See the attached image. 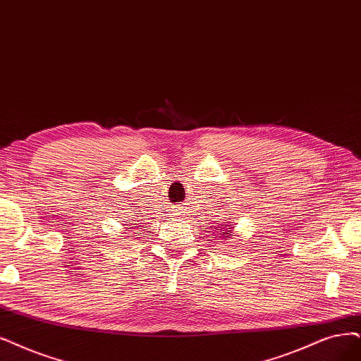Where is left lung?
I'll list each match as a JSON object with an SVG mask.
<instances>
[{
  "mask_svg": "<svg viewBox=\"0 0 361 361\" xmlns=\"http://www.w3.org/2000/svg\"><path fill=\"white\" fill-rule=\"evenodd\" d=\"M228 226H229V224H228ZM228 226H226V224H223V231H224V232H221V235H224V236H228V232H229V231H228V229H229V228H228ZM231 232H232V231H231Z\"/></svg>",
  "mask_w": 361,
  "mask_h": 361,
  "instance_id": "left-lung-1",
  "label": "left lung"
}]
</instances>
